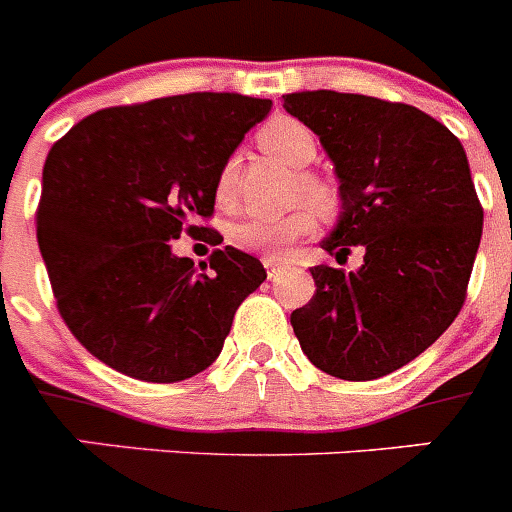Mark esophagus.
<instances>
[{"mask_svg":"<svg viewBox=\"0 0 512 512\" xmlns=\"http://www.w3.org/2000/svg\"><path fill=\"white\" fill-rule=\"evenodd\" d=\"M261 261H264L266 271H269V277H271V274H274V271L279 269V266H282V261H279V259H271V256H264V259H261Z\"/></svg>","mask_w":512,"mask_h":512,"instance_id":"1","label":"esophagus"}]
</instances>
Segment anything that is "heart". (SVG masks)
I'll return each instance as SVG.
<instances>
[{"mask_svg":"<svg viewBox=\"0 0 512 512\" xmlns=\"http://www.w3.org/2000/svg\"><path fill=\"white\" fill-rule=\"evenodd\" d=\"M256 143L261 146V151L277 156L279 161L289 164L292 169H305L315 161V153H318V143H315V135L297 120H289V117H279V120L266 122L264 128L256 135ZM235 174H238V161L228 158L217 174L215 182V197L217 202H230L235 189ZM302 189H305V197L320 210H328L333 205V194L325 187L320 179L305 174L300 179ZM318 220H315V212L307 205L297 207V210L287 212V215L279 217H246L241 223L230 225L228 238L235 248H243V251L261 253V256H282L289 246L300 238L315 230Z\"/></svg>","mask_w":512,"mask_h":512,"instance_id":"heart-1","label":"heart"}]
</instances>
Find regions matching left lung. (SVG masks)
<instances>
[{
    "instance_id": "8db88e82",
    "label": "left lung",
    "mask_w": 512,
    "mask_h": 512,
    "mask_svg": "<svg viewBox=\"0 0 512 512\" xmlns=\"http://www.w3.org/2000/svg\"><path fill=\"white\" fill-rule=\"evenodd\" d=\"M338 176L341 215L320 248L356 271L312 266L315 295L292 312L302 351L325 374L366 382L410 364L454 323L482 238L464 146L418 107L330 89L284 94Z\"/></svg>"
}]
</instances>
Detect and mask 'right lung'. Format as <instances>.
Listing matches in <instances>:
<instances>
[{
	"label": "right lung",
	"mask_w": 512,
	"mask_h": 512,
	"mask_svg": "<svg viewBox=\"0 0 512 512\" xmlns=\"http://www.w3.org/2000/svg\"><path fill=\"white\" fill-rule=\"evenodd\" d=\"M271 99L192 92L107 107L53 143L43 166L38 246L63 323L117 372L182 382L223 351L233 315L266 269L217 248L210 271L174 256L215 210V182ZM223 243V238H220Z\"/></svg>",
	"instance_id": "add662e5"
}]
</instances>
